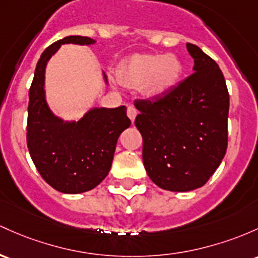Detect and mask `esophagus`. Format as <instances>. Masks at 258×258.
<instances>
[{
	"label": "esophagus",
	"instance_id": "1",
	"mask_svg": "<svg viewBox=\"0 0 258 258\" xmlns=\"http://www.w3.org/2000/svg\"><path fill=\"white\" fill-rule=\"evenodd\" d=\"M137 114H138V111H137V109H136L135 106L130 105L128 107H127V116H128L130 120H131L132 122L135 121V118H136V116H137Z\"/></svg>",
	"mask_w": 258,
	"mask_h": 258
}]
</instances>
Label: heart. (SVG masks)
Returning <instances> with one entry per match:
<instances>
[{
	"label": "heart",
	"instance_id": "heart-1",
	"mask_svg": "<svg viewBox=\"0 0 258 258\" xmlns=\"http://www.w3.org/2000/svg\"><path fill=\"white\" fill-rule=\"evenodd\" d=\"M182 75L181 61L174 55L137 56L124 66L122 77L127 83L140 86L147 83V93L153 97L163 95L176 86Z\"/></svg>",
	"mask_w": 258,
	"mask_h": 258
}]
</instances>
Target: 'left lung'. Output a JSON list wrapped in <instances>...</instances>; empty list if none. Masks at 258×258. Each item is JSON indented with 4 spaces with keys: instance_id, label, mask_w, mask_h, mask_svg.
I'll return each mask as SVG.
<instances>
[{
    "instance_id": "1",
    "label": "left lung",
    "mask_w": 258,
    "mask_h": 258,
    "mask_svg": "<svg viewBox=\"0 0 258 258\" xmlns=\"http://www.w3.org/2000/svg\"><path fill=\"white\" fill-rule=\"evenodd\" d=\"M191 76L152 100L135 101L143 138V164L160 188L187 192L214 174L228 147L229 93L213 58L194 44Z\"/></svg>"
}]
</instances>
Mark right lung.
Listing matches in <instances>:
<instances>
[{
  "mask_svg": "<svg viewBox=\"0 0 258 258\" xmlns=\"http://www.w3.org/2000/svg\"><path fill=\"white\" fill-rule=\"evenodd\" d=\"M94 42L88 36L72 35L50 45L36 63L29 89L28 149L42 179L62 194H82L97 187L109 174L121 132L131 124L123 105L94 107L78 121H63L47 105L45 69L51 56L63 44Z\"/></svg>",
  "mask_w": 258,
  "mask_h": 258,
  "instance_id": "1",
  "label": "right lung"
}]
</instances>
